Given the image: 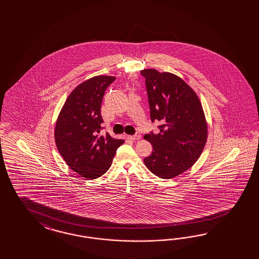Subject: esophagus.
Listing matches in <instances>:
<instances>
[{
    "label": "esophagus",
    "instance_id": "1",
    "mask_svg": "<svg viewBox=\"0 0 259 259\" xmlns=\"http://www.w3.org/2000/svg\"><path fill=\"white\" fill-rule=\"evenodd\" d=\"M130 139H131L132 141H139V140H141V134L136 133L134 136H131Z\"/></svg>",
    "mask_w": 259,
    "mask_h": 259
}]
</instances>
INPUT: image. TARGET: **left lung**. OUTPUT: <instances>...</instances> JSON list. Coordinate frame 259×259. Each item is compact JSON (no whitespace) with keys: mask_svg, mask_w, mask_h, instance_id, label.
<instances>
[{"mask_svg":"<svg viewBox=\"0 0 259 259\" xmlns=\"http://www.w3.org/2000/svg\"><path fill=\"white\" fill-rule=\"evenodd\" d=\"M152 122L159 121V133L144 139L153 152L143 161L160 179L178 177L195 164L207 141V123L195 91L182 78L169 72L144 69Z\"/></svg>","mask_w":259,"mask_h":259,"instance_id":"obj_1","label":"left lung"}]
</instances>
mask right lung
<instances>
[{"label": "right lung", "instance_id": "right-lung-1", "mask_svg": "<svg viewBox=\"0 0 259 259\" xmlns=\"http://www.w3.org/2000/svg\"><path fill=\"white\" fill-rule=\"evenodd\" d=\"M116 79L97 76L76 87L60 112L55 127L58 151L66 164L79 176L95 180L109 169L118 147L124 142L109 134L101 136L102 98Z\"/></svg>", "mask_w": 259, "mask_h": 259}]
</instances>
